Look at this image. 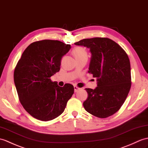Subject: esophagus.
Instances as JSON below:
<instances>
[{"instance_id":"obj_1","label":"esophagus","mask_w":148,"mask_h":148,"mask_svg":"<svg viewBox=\"0 0 148 148\" xmlns=\"http://www.w3.org/2000/svg\"><path fill=\"white\" fill-rule=\"evenodd\" d=\"M74 92H77L79 90H80V88H78L77 86H74Z\"/></svg>"}]
</instances>
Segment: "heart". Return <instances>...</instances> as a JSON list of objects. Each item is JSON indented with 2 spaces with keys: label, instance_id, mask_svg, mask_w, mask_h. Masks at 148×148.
Here are the masks:
<instances>
[{
  "label": "heart",
  "instance_id": "b5f03b06",
  "mask_svg": "<svg viewBox=\"0 0 148 148\" xmlns=\"http://www.w3.org/2000/svg\"><path fill=\"white\" fill-rule=\"evenodd\" d=\"M73 53L74 54L75 58L83 57H88L87 51L84 48L81 47H77L74 48L73 50Z\"/></svg>",
  "mask_w": 148,
  "mask_h": 148
}]
</instances>
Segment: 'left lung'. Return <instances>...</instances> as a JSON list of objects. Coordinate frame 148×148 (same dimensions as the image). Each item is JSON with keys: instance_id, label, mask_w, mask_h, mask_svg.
<instances>
[{"instance_id": "left-lung-1", "label": "left lung", "mask_w": 148, "mask_h": 148, "mask_svg": "<svg viewBox=\"0 0 148 148\" xmlns=\"http://www.w3.org/2000/svg\"><path fill=\"white\" fill-rule=\"evenodd\" d=\"M74 44L90 49L92 56L88 73L97 81L95 90L85 89L88 94L83 103L85 110L101 119L113 115L121 108L131 87L127 54L108 38L83 39Z\"/></svg>"}]
</instances>
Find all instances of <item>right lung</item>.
<instances>
[{"instance_id": "right-lung-1", "label": "right lung", "mask_w": 148, "mask_h": 148, "mask_svg": "<svg viewBox=\"0 0 148 148\" xmlns=\"http://www.w3.org/2000/svg\"><path fill=\"white\" fill-rule=\"evenodd\" d=\"M71 49L58 40H43L31 43L23 53L14 72L19 99L33 117L49 121L60 115L74 93V86H58L50 79L60 71L62 57Z\"/></svg>"}]
</instances>
